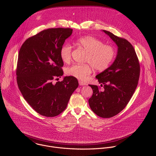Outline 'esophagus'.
Masks as SVG:
<instances>
[{
  "instance_id": "34e87169",
  "label": "esophagus",
  "mask_w": 156,
  "mask_h": 156,
  "mask_svg": "<svg viewBox=\"0 0 156 156\" xmlns=\"http://www.w3.org/2000/svg\"><path fill=\"white\" fill-rule=\"evenodd\" d=\"M78 83H79V84H80V86H84V85H86V84L84 82H83V81H79Z\"/></svg>"
}]
</instances>
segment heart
I'll return each instance as SVG.
<instances>
[{
	"mask_svg": "<svg viewBox=\"0 0 156 156\" xmlns=\"http://www.w3.org/2000/svg\"><path fill=\"white\" fill-rule=\"evenodd\" d=\"M77 45L86 52L85 64H73L65 69L66 75L84 80L90 75L93 68L96 71H104L107 69L114 60L117 51L110 44H105L102 41L91 36L80 37L76 41ZM72 46L65 44L60 50L62 60L66 63L71 61Z\"/></svg>",
	"mask_w": 156,
	"mask_h": 156,
	"instance_id": "b5f03b06",
	"label": "heart"
}]
</instances>
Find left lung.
I'll return each mask as SVG.
<instances>
[{
	"label": "left lung",
	"mask_w": 156,
	"mask_h": 156,
	"mask_svg": "<svg viewBox=\"0 0 156 156\" xmlns=\"http://www.w3.org/2000/svg\"><path fill=\"white\" fill-rule=\"evenodd\" d=\"M118 46L117 57L110 66L96 78L103 86L90 84L93 90L89 104L93 112L102 118L112 117L126 106L137 87L140 75L138 56L131 43L108 31Z\"/></svg>",
	"instance_id": "left-lung-1"
}]
</instances>
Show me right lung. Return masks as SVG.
<instances>
[{
	"instance_id": "right-lung-1",
	"label": "right lung",
	"mask_w": 156,
	"mask_h": 156,
	"mask_svg": "<svg viewBox=\"0 0 156 156\" xmlns=\"http://www.w3.org/2000/svg\"><path fill=\"white\" fill-rule=\"evenodd\" d=\"M72 33L69 28L44 30L28 38L20 49L17 84L26 101L41 115L61 114L78 86L77 79L70 76L53 83L63 74L60 50Z\"/></svg>"
}]
</instances>
